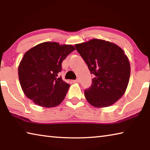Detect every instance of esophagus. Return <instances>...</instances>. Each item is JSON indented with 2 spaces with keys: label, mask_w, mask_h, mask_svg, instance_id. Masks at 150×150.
<instances>
[{
  "label": "esophagus",
  "mask_w": 150,
  "mask_h": 150,
  "mask_svg": "<svg viewBox=\"0 0 150 150\" xmlns=\"http://www.w3.org/2000/svg\"><path fill=\"white\" fill-rule=\"evenodd\" d=\"M73 82H74V83H80V79H76V80H74V81H73Z\"/></svg>",
  "instance_id": "1"
}]
</instances>
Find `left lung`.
I'll return each mask as SVG.
<instances>
[{
    "instance_id": "1",
    "label": "left lung",
    "mask_w": 150,
    "mask_h": 150,
    "mask_svg": "<svg viewBox=\"0 0 150 150\" xmlns=\"http://www.w3.org/2000/svg\"><path fill=\"white\" fill-rule=\"evenodd\" d=\"M75 47L94 75L92 85L84 91L87 101L96 108L113 104L125 94L129 82L130 66L124 50L97 39Z\"/></svg>"
}]
</instances>
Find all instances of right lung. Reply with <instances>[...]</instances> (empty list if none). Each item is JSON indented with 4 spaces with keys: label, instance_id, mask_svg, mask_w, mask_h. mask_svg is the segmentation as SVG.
<instances>
[{
    "label": "right lung",
    "instance_id": "obj_1",
    "mask_svg": "<svg viewBox=\"0 0 150 150\" xmlns=\"http://www.w3.org/2000/svg\"><path fill=\"white\" fill-rule=\"evenodd\" d=\"M75 48L71 45L45 42L29 49L18 67V77L25 96L35 104L52 108L61 103L70 85L58 77L62 63Z\"/></svg>",
    "mask_w": 150,
    "mask_h": 150
}]
</instances>
